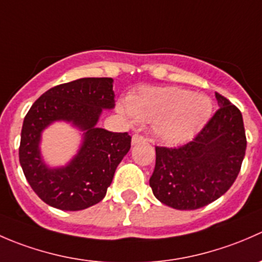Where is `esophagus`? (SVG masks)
<instances>
[{"label": "esophagus", "mask_w": 262, "mask_h": 262, "mask_svg": "<svg viewBox=\"0 0 262 262\" xmlns=\"http://www.w3.org/2000/svg\"><path fill=\"white\" fill-rule=\"evenodd\" d=\"M144 137L141 136V134H134L133 137H132V144H137L139 143V142H143L144 141Z\"/></svg>", "instance_id": "1"}]
</instances>
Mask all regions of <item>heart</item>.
Instances as JSON below:
<instances>
[{"label":"heart","instance_id":"obj_1","mask_svg":"<svg viewBox=\"0 0 262 262\" xmlns=\"http://www.w3.org/2000/svg\"><path fill=\"white\" fill-rule=\"evenodd\" d=\"M119 107L130 120L152 123L156 138L166 144L191 139L212 114L209 97L179 87H139Z\"/></svg>","mask_w":262,"mask_h":262}]
</instances>
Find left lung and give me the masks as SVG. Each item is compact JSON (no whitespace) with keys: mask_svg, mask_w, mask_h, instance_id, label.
Returning <instances> with one entry per match:
<instances>
[{"mask_svg":"<svg viewBox=\"0 0 262 262\" xmlns=\"http://www.w3.org/2000/svg\"><path fill=\"white\" fill-rule=\"evenodd\" d=\"M219 109L189 143L156 147L149 185L163 204L179 210L205 207L226 194L238 176L246 146L238 107L215 92Z\"/></svg>","mask_w":262,"mask_h":262,"instance_id":"1","label":"left lung"}]
</instances>
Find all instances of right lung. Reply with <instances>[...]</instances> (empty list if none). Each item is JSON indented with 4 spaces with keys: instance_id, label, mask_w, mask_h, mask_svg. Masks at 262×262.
<instances>
[{
    "instance_id": "1",
    "label": "right lung",
    "mask_w": 262,
    "mask_h": 262,
    "mask_svg": "<svg viewBox=\"0 0 262 262\" xmlns=\"http://www.w3.org/2000/svg\"><path fill=\"white\" fill-rule=\"evenodd\" d=\"M114 80L80 78L44 92L24 119L18 158L31 189L44 203L62 210H82L104 199L116 167L130 149L128 133L96 125L102 109L115 106ZM72 122L84 130L79 153L67 166L48 168L41 158V132L53 121Z\"/></svg>"
}]
</instances>
